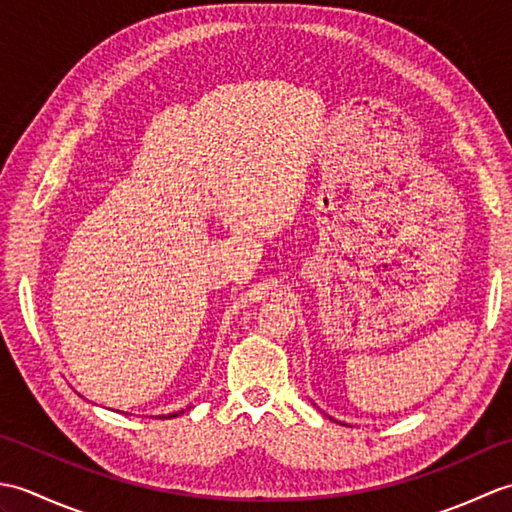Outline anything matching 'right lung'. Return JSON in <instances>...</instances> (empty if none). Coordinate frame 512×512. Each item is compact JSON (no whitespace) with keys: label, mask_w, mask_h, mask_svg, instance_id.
<instances>
[{"label":"right lung","mask_w":512,"mask_h":512,"mask_svg":"<svg viewBox=\"0 0 512 512\" xmlns=\"http://www.w3.org/2000/svg\"><path fill=\"white\" fill-rule=\"evenodd\" d=\"M178 416V413H173V416H169V418H176Z\"/></svg>","instance_id":"obj_1"}]
</instances>
